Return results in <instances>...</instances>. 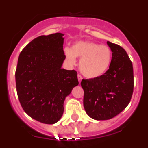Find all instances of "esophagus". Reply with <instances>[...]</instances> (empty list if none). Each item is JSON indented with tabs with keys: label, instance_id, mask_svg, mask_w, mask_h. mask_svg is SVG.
I'll list each match as a JSON object with an SVG mask.
<instances>
[{
	"label": "esophagus",
	"instance_id": "1",
	"mask_svg": "<svg viewBox=\"0 0 148 148\" xmlns=\"http://www.w3.org/2000/svg\"><path fill=\"white\" fill-rule=\"evenodd\" d=\"M78 82H79V83H81V82H82V77L80 75H78Z\"/></svg>",
	"mask_w": 148,
	"mask_h": 148
}]
</instances>
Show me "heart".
<instances>
[{
    "mask_svg": "<svg viewBox=\"0 0 148 148\" xmlns=\"http://www.w3.org/2000/svg\"><path fill=\"white\" fill-rule=\"evenodd\" d=\"M64 55L71 65L75 64L76 57L80 58L81 72L88 78H97L104 75L112 61V52L108 46L88 40H78L71 49L65 48Z\"/></svg>",
    "mask_w": 148,
    "mask_h": 148,
    "instance_id": "obj_1",
    "label": "heart"
}]
</instances>
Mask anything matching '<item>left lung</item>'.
I'll return each instance as SVG.
<instances>
[{"mask_svg": "<svg viewBox=\"0 0 148 148\" xmlns=\"http://www.w3.org/2000/svg\"><path fill=\"white\" fill-rule=\"evenodd\" d=\"M112 51L109 70L97 78L83 79L84 107L95 120H108L125 109L133 92V64L121 47L108 41Z\"/></svg>", "mask_w": 148, "mask_h": 148, "instance_id": "left-lung-1", "label": "left lung"}]
</instances>
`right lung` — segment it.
I'll list each match as a JSON object with an SVG mask.
<instances>
[{
	"label": "right lung",
	"instance_id": "right-lung-1",
	"mask_svg": "<svg viewBox=\"0 0 148 148\" xmlns=\"http://www.w3.org/2000/svg\"><path fill=\"white\" fill-rule=\"evenodd\" d=\"M64 34L40 35L23 48L18 60L15 82L18 99L31 118L44 124L58 122L64 103L78 84L77 72L62 68Z\"/></svg>",
	"mask_w": 148,
	"mask_h": 148
}]
</instances>
